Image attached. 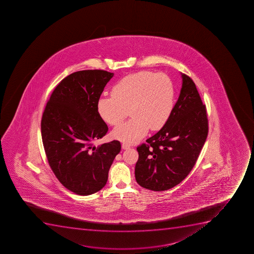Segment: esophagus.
<instances>
[{"label": "esophagus", "instance_id": "esophagus-1", "mask_svg": "<svg viewBox=\"0 0 254 254\" xmlns=\"http://www.w3.org/2000/svg\"><path fill=\"white\" fill-rule=\"evenodd\" d=\"M122 147H123V149H129L130 148V145L127 143H123L122 144Z\"/></svg>", "mask_w": 254, "mask_h": 254}]
</instances>
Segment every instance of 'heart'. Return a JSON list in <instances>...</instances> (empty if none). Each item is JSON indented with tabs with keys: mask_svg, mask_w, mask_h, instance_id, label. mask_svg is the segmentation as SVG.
Masks as SVG:
<instances>
[{
	"mask_svg": "<svg viewBox=\"0 0 254 254\" xmlns=\"http://www.w3.org/2000/svg\"><path fill=\"white\" fill-rule=\"evenodd\" d=\"M175 97L170 76L140 71L121 78L111 95L101 96L97 109L100 118L111 126L119 125L130 110L132 118L114 129L113 136L135 143L146 136L149 128L157 131L166 125L173 112Z\"/></svg>",
	"mask_w": 254,
	"mask_h": 254,
	"instance_id": "b5f03b06",
	"label": "heart"
}]
</instances>
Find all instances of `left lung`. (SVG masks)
Instances as JSON below:
<instances>
[{
    "label": "left lung",
    "mask_w": 254,
    "mask_h": 254,
    "mask_svg": "<svg viewBox=\"0 0 254 254\" xmlns=\"http://www.w3.org/2000/svg\"><path fill=\"white\" fill-rule=\"evenodd\" d=\"M182 78L181 93L168 122L136 148V182L147 190H167L185 180L208 136L206 106L193 81L185 73Z\"/></svg>",
    "instance_id": "left-lung-1"
}]
</instances>
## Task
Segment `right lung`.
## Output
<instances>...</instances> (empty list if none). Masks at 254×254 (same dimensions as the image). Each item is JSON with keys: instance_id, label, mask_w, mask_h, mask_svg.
Segmentation results:
<instances>
[{"instance_id": "add662e5", "label": "right lung", "mask_w": 254, "mask_h": 254, "mask_svg": "<svg viewBox=\"0 0 254 254\" xmlns=\"http://www.w3.org/2000/svg\"><path fill=\"white\" fill-rule=\"evenodd\" d=\"M113 76L102 69L71 73L56 86L42 115L41 136L49 165L60 182L78 195L105 186L121 151L116 140L93 146L108 131L97 103Z\"/></svg>"}]
</instances>
